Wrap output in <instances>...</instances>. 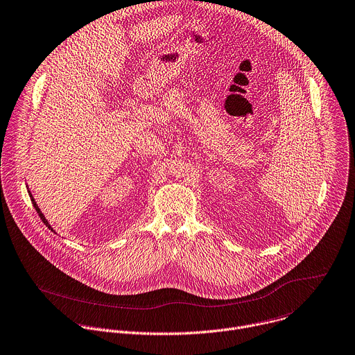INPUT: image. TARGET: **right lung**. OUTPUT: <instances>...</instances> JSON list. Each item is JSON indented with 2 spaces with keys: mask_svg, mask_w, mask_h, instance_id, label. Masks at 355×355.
I'll use <instances>...</instances> for the list:
<instances>
[{
  "mask_svg": "<svg viewBox=\"0 0 355 355\" xmlns=\"http://www.w3.org/2000/svg\"><path fill=\"white\" fill-rule=\"evenodd\" d=\"M29 195H31V199H32V203H33V206H35V209H36V211H37V213H39V216H40V218H42V221H43V223H44V224H46V225H47V227H49V228H50V230H51V231H53V232H55V231H54V230H53V227H51V225H50V223H49V220H47V218H46V217H44V214H43V213H42V210H40V207H39V206H37V203H36V202H35V199H33V196H32V193H31V192H29Z\"/></svg>",
  "mask_w": 355,
  "mask_h": 355,
  "instance_id": "1",
  "label": "right lung"
}]
</instances>
